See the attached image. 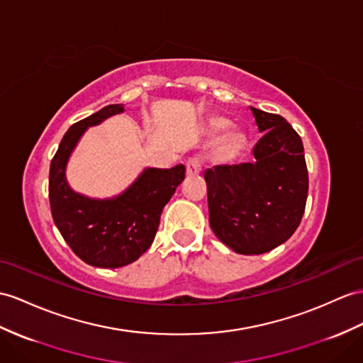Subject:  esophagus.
I'll list each match as a JSON object with an SVG mask.
<instances>
[{
    "label": "esophagus",
    "instance_id": "obj_1",
    "mask_svg": "<svg viewBox=\"0 0 363 363\" xmlns=\"http://www.w3.org/2000/svg\"><path fill=\"white\" fill-rule=\"evenodd\" d=\"M188 175H199L201 172V160L199 157H191L186 162Z\"/></svg>",
    "mask_w": 363,
    "mask_h": 363
}]
</instances>
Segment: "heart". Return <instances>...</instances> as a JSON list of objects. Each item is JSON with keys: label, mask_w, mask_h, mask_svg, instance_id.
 <instances>
[{"label": "heart", "mask_w": 363, "mask_h": 363, "mask_svg": "<svg viewBox=\"0 0 363 363\" xmlns=\"http://www.w3.org/2000/svg\"><path fill=\"white\" fill-rule=\"evenodd\" d=\"M217 126H218V128H223V126H225V123H223V121H218V123H217ZM235 143H237V141H235V140H233V141H231V146H235Z\"/></svg>", "instance_id": "1"}]
</instances>
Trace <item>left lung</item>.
I'll list each match as a JSON object with an SVG mask.
<instances>
[{
	"mask_svg": "<svg viewBox=\"0 0 363 363\" xmlns=\"http://www.w3.org/2000/svg\"><path fill=\"white\" fill-rule=\"evenodd\" d=\"M263 137L252 163L206 169L209 225L233 251L268 252L294 234L308 197L302 138L277 113L251 108Z\"/></svg>",
	"mask_w": 363,
	"mask_h": 363,
	"instance_id": "left-lung-1",
	"label": "left lung"
}]
</instances>
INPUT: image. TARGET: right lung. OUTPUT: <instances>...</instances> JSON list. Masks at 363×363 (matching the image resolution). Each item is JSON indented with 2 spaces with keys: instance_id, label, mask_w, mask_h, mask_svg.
<instances>
[{
  "instance_id": "1",
  "label": "right lung",
  "mask_w": 363,
  "mask_h": 363,
  "mask_svg": "<svg viewBox=\"0 0 363 363\" xmlns=\"http://www.w3.org/2000/svg\"><path fill=\"white\" fill-rule=\"evenodd\" d=\"M125 111L109 104L69 128L50 162L49 201L60 234L79 259L96 268H121L149 250L160 216L186 167H147L118 197L95 200L70 189L66 164L83 132Z\"/></svg>"
}]
</instances>
